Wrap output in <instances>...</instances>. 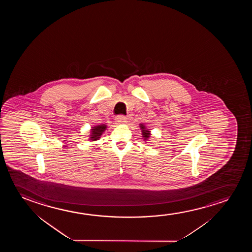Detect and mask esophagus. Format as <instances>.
Instances as JSON below:
<instances>
[{
  "mask_svg": "<svg viewBox=\"0 0 252 252\" xmlns=\"http://www.w3.org/2000/svg\"><path fill=\"white\" fill-rule=\"evenodd\" d=\"M116 121L119 124H123L126 121V118L124 115H118L117 117L115 118Z\"/></svg>",
  "mask_w": 252,
  "mask_h": 252,
  "instance_id": "obj_1",
  "label": "esophagus"
}]
</instances>
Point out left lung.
<instances>
[{
    "mask_svg": "<svg viewBox=\"0 0 252 252\" xmlns=\"http://www.w3.org/2000/svg\"><path fill=\"white\" fill-rule=\"evenodd\" d=\"M139 127L141 129L142 137H143L145 141H147L149 138H150V136H151V132H150L147 128L145 127V126L144 124H139Z\"/></svg>",
    "mask_w": 252,
    "mask_h": 252,
    "instance_id": "left-lung-1",
    "label": "left lung"
}]
</instances>
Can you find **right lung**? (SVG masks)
Here are the masks:
<instances>
[{"label":"right lung","mask_w":252,"mask_h":252,"mask_svg":"<svg viewBox=\"0 0 252 252\" xmlns=\"http://www.w3.org/2000/svg\"><path fill=\"white\" fill-rule=\"evenodd\" d=\"M107 129V125H98L95 126H93L91 129V133H90V141H96L100 138V136L102 135L104 131Z\"/></svg>","instance_id":"right-lung-1"}]
</instances>
